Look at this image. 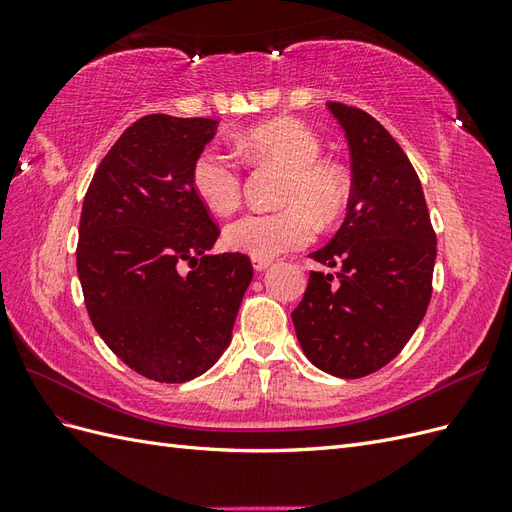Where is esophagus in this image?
I'll return each instance as SVG.
<instances>
[{
	"label": "esophagus",
	"mask_w": 512,
	"mask_h": 512,
	"mask_svg": "<svg viewBox=\"0 0 512 512\" xmlns=\"http://www.w3.org/2000/svg\"><path fill=\"white\" fill-rule=\"evenodd\" d=\"M273 265L271 258H252V267L256 271H267Z\"/></svg>",
	"instance_id": "34e87169"
}]
</instances>
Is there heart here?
<instances>
[{
  "label": "heart",
  "instance_id": "b5f03b06",
  "mask_svg": "<svg viewBox=\"0 0 512 512\" xmlns=\"http://www.w3.org/2000/svg\"><path fill=\"white\" fill-rule=\"evenodd\" d=\"M241 149L256 164L286 168L280 203L271 213H247L224 230V245L252 258H273L312 241L316 224L333 222L348 203L342 170L322 162L320 141L297 119H275L247 130ZM192 190L209 211L228 215L241 203L243 177L239 164L218 149L200 151L192 164Z\"/></svg>",
  "mask_w": 512,
  "mask_h": 512
}]
</instances>
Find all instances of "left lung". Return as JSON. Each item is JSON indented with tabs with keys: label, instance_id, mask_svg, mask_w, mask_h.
Here are the masks:
<instances>
[{
	"label": "left lung",
	"instance_id": "obj_1",
	"mask_svg": "<svg viewBox=\"0 0 512 512\" xmlns=\"http://www.w3.org/2000/svg\"><path fill=\"white\" fill-rule=\"evenodd\" d=\"M346 132L352 190L335 237L309 254L333 273H309L294 331L305 356L337 378L374 374L408 344L431 299L436 232L408 156L361 108L329 102Z\"/></svg>",
	"mask_w": 512,
	"mask_h": 512
}]
</instances>
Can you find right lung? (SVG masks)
<instances>
[{
	"instance_id": "obj_1",
	"label": "right lung",
	"mask_w": 512,
	"mask_h": 512,
	"mask_svg": "<svg viewBox=\"0 0 512 512\" xmlns=\"http://www.w3.org/2000/svg\"><path fill=\"white\" fill-rule=\"evenodd\" d=\"M215 130L205 117H141L106 153L83 200L76 271L91 324L156 382H188L213 367L254 275L245 254H209L220 230L190 175Z\"/></svg>"
}]
</instances>
